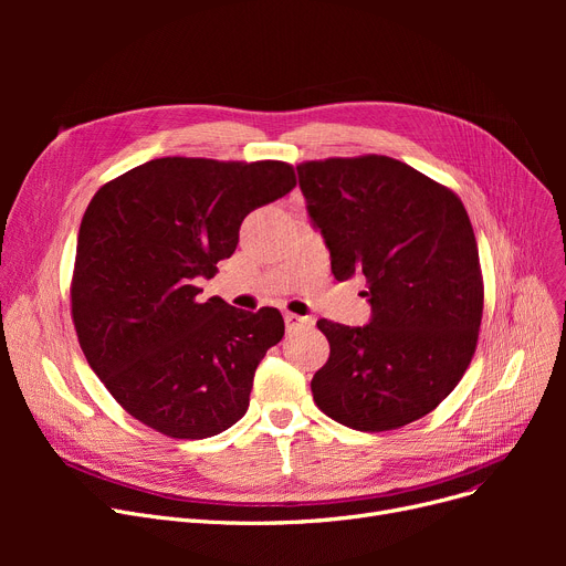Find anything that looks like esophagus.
Returning <instances> with one entry per match:
<instances>
[{
    "instance_id": "obj_1",
    "label": "esophagus",
    "mask_w": 566,
    "mask_h": 566,
    "mask_svg": "<svg viewBox=\"0 0 566 566\" xmlns=\"http://www.w3.org/2000/svg\"><path fill=\"white\" fill-rule=\"evenodd\" d=\"M284 323H286V331H303V328H312V318L307 316H298V314H284Z\"/></svg>"
}]
</instances>
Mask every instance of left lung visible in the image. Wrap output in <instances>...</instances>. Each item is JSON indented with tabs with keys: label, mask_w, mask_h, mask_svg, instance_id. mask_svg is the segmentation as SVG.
Returning a JSON list of instances; mask_svg holds the SVG:
<instances>
[{
	"label": "left lung",
	"mask_w": 566,
	"mask_h": 566,
	"mask_svg": "<svg viewBox=\"0 0 566 566\" xmlns=\"http://www.w3.org/2000/svg\"><path fill=\"white\" fill-rule=\"evenodd\" d=\"M307 211L331 250L333 275L367 280L363 328L316 321L331 358L312 378L316 406L358 431L424 418L478 348L484 280L461 199L388 156L298 165Z\"/></svg>",
	"instance_id": "8db88e82"
}]
</instances>
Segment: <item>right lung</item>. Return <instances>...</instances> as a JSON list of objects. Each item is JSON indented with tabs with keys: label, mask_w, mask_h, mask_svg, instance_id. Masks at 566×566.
I'll use <instances>...</instances> for the list:
<instances>
[{
	"label": "right lung",
	"mask_w": 566,
	"mask_h": 566,
	"mask_svg": "<svg viewBox=\"0 0 566 566\" xmlns=\"http://www.w3.org/2000/svg\"><path fill=\"white\" fill-rule=\"evenodd\" d=\"M293 188L289 163L174 156L112 178L88 201L71 282L75 333L88 367L142 424L199 440L245 415L284 318L275 307L199 303L195 280L233 254L250 211Z\"/></svg>",
	"instance_id": "right-lung-1"
}]
</instances>
